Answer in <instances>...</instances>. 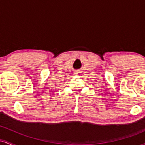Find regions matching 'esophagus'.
<instances>
[{"label": "esophagus", "mask_w": 145, "mask_h": 145, "mask_svg": "<svg viewBox=\"0 0 145 145\" xmlns=\"http://www.w3.org/2000/svg\"><path fill=\"white\" fill-rule=\"evenodd\" d=\"M78 71H76V72H75V74H78Z\"/></svg>", "instance_id": "1"}]
</instances>
